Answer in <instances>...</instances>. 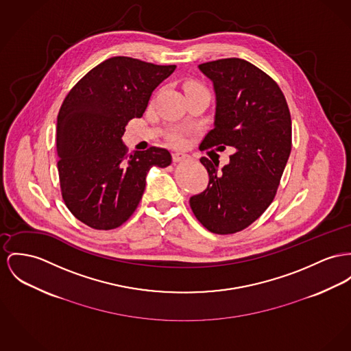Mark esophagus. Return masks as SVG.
Instances as JSON below:
<instances>
[{"label":"esophagus","mask_w":351,"mask_h":351,"mask_svg":"<svg viewBox=\"0 0 351 351\" xmlns=\"http://www.w3.org/2000/svg\"><path fill=\"white\" fill-rule=\"evenodd\" d=\"M186 158V156L184 153H174L173 154V162H181Z\"/></svg>","instance_id":"1"}]
</instances>
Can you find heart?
<instances>
[{
    "label": "heart",
    "instance_id": "obj_1",
    "mask_svg": "<svg viewBox=\"0 0 351 351\" xmlns=\"http://www.w3.org/2000/svg\"><path fill=\"white\" fill-rule=\"evenodd\" d=\"M184 90L185 93H193V92H208L206 88L198 82V81H187L186 84L184 85ZM169 141L173 146L176 147H185L187 145L186 136L181 132H173L169 134Z\"/></svg>",
    "mask_w": 351,
    "mask_h": 351
}]
</instances>
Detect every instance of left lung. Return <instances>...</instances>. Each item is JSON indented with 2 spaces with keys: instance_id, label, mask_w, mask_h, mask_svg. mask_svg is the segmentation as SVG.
<instances>
[{
  "instance_id": "obj_1",
  "label": "left lung",
  "mask_w": 351,
  "mask_h": 351,
  "mask_svg": "<svg viewBox=\"0 0 351 351\" xmlns=\"http://www.w3.org/2000/svg\"><path fill=\"white\" fill-rule=\"evenodd\" d=\"M217 95L214 129L201 150L230 147V162L199 161L209 173L205 191L190 198L195 218L215 234L246 229L273 202L291 152V117L278 84L241 58L199 65Z\"/></svg>"
}]
</instances>
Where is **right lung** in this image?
I'll return each instance as SVG.
<instances>
[{
  "mask_svg": "<svg viewBox=\"0 0 351 351\" xmlns=\"http://www.w3.org/2000/svg\"><path fill=\"white\" fill-rule=\"evenodd\" d=\"M174 69L112 57L86 73L65 97L57 117L60 187L66 208L86 226L119 228L137 209L150 167L171 164L166 149L152 146L129 154L121 138Z\"/></svg>",
  "mask_w": 351,
  "mask_h": 351,
  "instance_id": "obj_1",
  "label": "right lung"
}]
</instances>
